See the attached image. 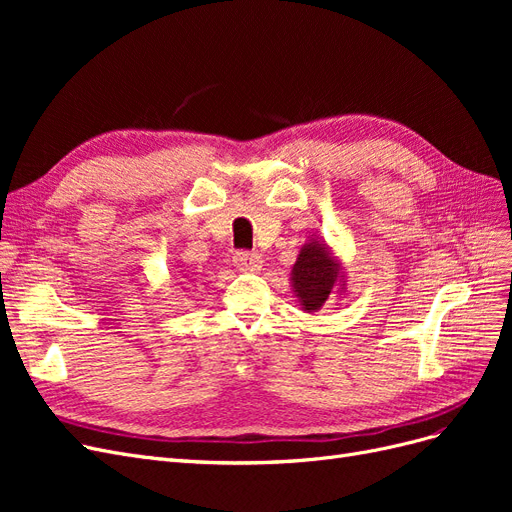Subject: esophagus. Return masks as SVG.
I'll return each instance as SVG.
<instances>
[{
  "mask_svg": "<svg viewBox=\"0 0 512 512\" xmlns=\"http://www.w3.org/2000/svg\"><path fill=\"white\" fill-rule=\"evenodd\" d=\"M232 265H235L239 271H260L262 267V260L258 254L252 252H237L232 256Z\"/></svg>",
  "mask_w": 512,
  "mask_h": 512,
  "instance_id": "esophagus-1",
  "label": "esophagus"
}]
</instances>
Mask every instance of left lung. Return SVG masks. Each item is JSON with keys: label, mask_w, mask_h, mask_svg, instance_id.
I'll use <instances>...</instances> for the list:
<instances>
[{"label": "left lung", "mask_w": 512, "mask_h": 512, "mask_svg": "<svg viewBox=\"0 0 512 512\" xmlns=\"http://www.w3.org/2000/svg\"><path fill=\"white\" fill-rule=\"evenodd\" d=\"M290 286L303 312H318L333 292H346L342 260L322 239H309L292 265Z\"/></svg>", "instance_id": "left-lung-1"}]
</instances>
